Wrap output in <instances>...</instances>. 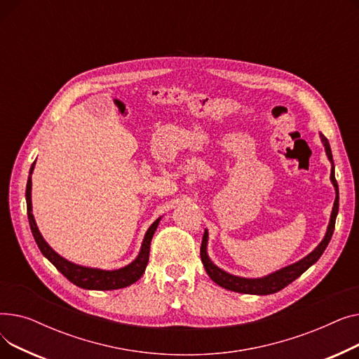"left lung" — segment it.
Listing matches in <instances>:
<instances>
[{
	"mask_svg": "<svg viewBox=\"0 0 359 359\" xmlns=\"http://www.w3.org/2000/svg\"><path fill=\"white\" fill-rule=\"evenodd\" d=\"M320 140H322V144L326 151V156L332 164L330 182L334 187V195H336L332 214H330V219H329V225H327V230H326L323 240L317 244L314 250H311L303 259H299L298 262L292 263V265L280 268L269 275L260 276V278H244V276L233 275L227 271L218 268L211 260V257L208 255V238H210L208 236L210 234H208V230L205 229V233L202 237V244H201V259H202L206 273H208V276L215 282L217 285H219L225 290L234 291V292H240V294H253V295L275 294L280 290H284L287 285L291 284L292 280H295L298 276L303 275L310 266L314 265V263L320 259V256L323 255V252L326 250L327 244L333 236V231H334V222H336V217H337V211H339V187H337V182L334 177V163H333L330 144L323 134H320Z\"/></svg>",
	"mask_w": 359,
	"mask_h": 359,
	"instance_id": "1",
	"label": "left lung"
}]
</instances>
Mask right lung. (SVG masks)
I'll list each match as a JSON object with an SVG mask.
<instances>
[{
	"label": "right lung",
	"instance_id": "add662e5",
	"mask_svg": "<svg viewBox=\"0 0 359 359\" xmlns=\"http://www.w3.org/2000/svg\"><path fill=\"white\" fill-rule=\"evenodd\" d=\"M34 164H36V161H33V164L30 167V172H29V179H27V186H26V203H27V217H29L30 230H32V234L34 237L37 248H39L42 255L68 280H71L74 285H77L83 290L111 291V290H121V288L135 284V282L142 276V273L145 272V268L148 265L151 240H153V236L161 221V217L157 218L153 224L149 225V229L147 230V233L144 236L138 256L130 263H128L126 266L119 268V269H113V271H106V269H100V268H90V266L77 265V263H74V262L62 257L60 253H56L49 246L48 241L43 238L39 229H37V224L34 221V215H33V210H32V175L34 170Z\"/></svg>",
	"mask_w": 359,
	"mask_h": 359
}]
</instances>
